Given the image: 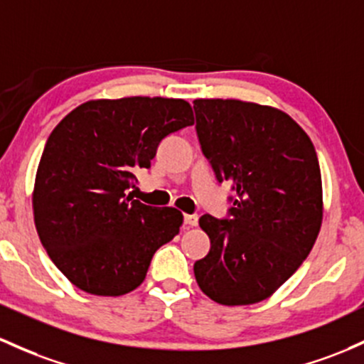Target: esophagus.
<instances>
[{
  "label": "esophagus",
  "instance_id": "esophagus-1",
  "mask_svg": "<svg viewBox=\"0 0 364 364\" xmlns=\"http://www.w3.org/2000/svg\"><path fill=\"white\" fill-rule=\"evenodd\" d=\"M185 225L186 226H197L198 225V215L197 214H186L185 215Z\"/></svg>",
  "mask_w": 364,
  "mask_h": 364
}]
</instances>
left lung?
Listing matches in <instances>:
<instances>
[{"instance_id": "obj_1", "label": "left lung", "mask_w": 364, "mask_h": 364, "mask_svg": "<svg viewBox=\"0 0 364 364\" xmlns=\"http://www.w3.org/2000/svg\"><path fill=\"white\" fill-rule=\"evenodd\" d=\"M197 136L219 183L226 218L203 214L210 250L193 264L202 292L225 306L269 297L304 262L323 219L316 150L285 112L240 100H195Z\"/></svg>"}]
</instances>
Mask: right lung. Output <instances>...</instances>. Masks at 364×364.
<instances>
[{"label":"right lung","mask_w":364,"mask_h":364,"mask_svg":"<svg viewBox=\"0 0 364 364\" xmlns=\"http://www.w3.org/2000/svg\"><path fill=\"white\" fill-rule=\"evenodd\" d=\"M191 124L185 100H93L50 134L36 174L34 223L50 259L77 289L131 292L159 247L179 233V210L145 205L127 190L138 169H150L162 139Z\"/></svg>","instance_id":"right-lung-1"}]
</instances>
